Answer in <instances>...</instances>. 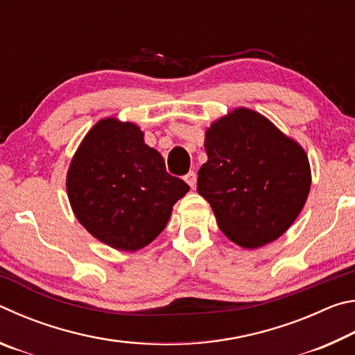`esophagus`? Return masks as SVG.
I'll use <instances>...</instances> for the list:
<instances>
[{
	"mask_svg": "<svg viewBox=\"0 0 355 355\" xmlns=\"http://www.w3.org/2000/svg\"><path fill=\"white\" fill-rule=\"evenodd\" d=\"M184 180H186V183H188L192 189L196 188V184H197V175H196V172L194 171H191V172H188L184 175Z\"/></svg>",
	"mask_w": 355,
	"mask_h": 355,
	"instance_id": "1",
	"label": "esophagus"
}]
</instances>
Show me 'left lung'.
Instances as JSON below:
<instances>
[{
  "label": "left lung",
  "instance_id": "left-lung-1",
  "mask_svg": "<svg viewBox=\"0 0 355 355\" xmlns=\"http://www.w3.org/2000/svg\"><path fill=\"white\" fill-rule=\"evenodd\" d=\"M205 150L197 191L222 233L244 249L284 235L310 192L304 148L261 114L236 107L207 130Z\"/></svg>",
  "mask_w": 355,
  "mask_h": 355
}]
</instances>
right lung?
<instances>
[{"instance_id":"1","label":"right lung","mask_w":355,"mask_h":355,"mask_svg":"<svg viewBox=\"0 0 355 355\" xmlns=\"http://www.w3.org/2000/svg\"><path fill=\"white\" fill-rule=\"evenodd\" d=\"M67 194L81 225L117 250L146 248L164 230L189 191L167 173L163 156L131 122L107 117L84 137L67 172Z\"/></svg>"}]
</instances>
